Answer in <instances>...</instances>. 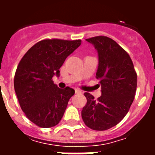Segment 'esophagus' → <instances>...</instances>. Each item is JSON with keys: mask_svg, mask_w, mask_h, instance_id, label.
<instances>
[{"mask_svg": "<svg viewBox=\"0 0 155 155\" xmlns=\"http://www.w3.org/2000/svg\"><path fill=\"white\" fill-rule=\"evenodd\" d=\"M74 92H75V94H81V93H82V91H80V90H78V89H75V90H74Z\"/></svg>", "mask_w": 155, "mask_h": 155, "instance_id": "obj_1", "label": "esophagus"}]
</instances>
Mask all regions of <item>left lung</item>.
I'll use <instances>...</instances> for the list:
<instances>
[{
  "label": "left lung",
  "instance_id": "obj_1",
  "mask_svg": "<svg viewBox=\"0 0 155 155\" xmlns=\"http://www.w3.org/2000/svg\"><path fill=\"white\" fill-rule=\"evenodd\" d=\"M85 41L98 53L95 77L100 81L101 95L97 101L84 93L87 103L81 111L84 123L94 130H106L119 124L133 103L137 74L130 55L112 39L95 36Z\"/></svg>",
  "mask_w": 155,
  "mask_h": 155
}]
</instances>
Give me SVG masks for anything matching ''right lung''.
<instances>
[{"label": "right lung", "instance_id": "1", "mask_svg": "<svg viewBox=\"0 0 155 155\" xmlns=\"http://www.w3.org/2000/svg\"><path fill=\"white\" fill-rule=\"evenodd\" d=\"M81 45V40H44L20 61L14 79L15 94L23 112L36 125L51 128L62 119L74 91L58 88L52 77L60 75L65 59Z\"/></svg>", "mask_w": 155, "mask_h": 155}]
</instances>
